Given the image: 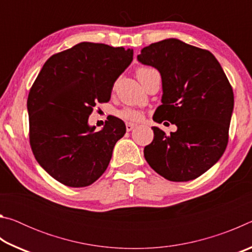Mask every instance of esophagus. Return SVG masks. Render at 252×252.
<instances>
[{
	"label": "esophagus",
	"instance_id": "34e87169",
	"mask_svg": "<svg viewBox=\"0 0 252 252\" xmlns=\"http://www.w3.org/2000/svg\"><path fill=\"white\" fill-rule=\"evenodd\" d=\"M126 131H131V130H133L134 125H133V123H126Z\"/></svg>",
	"mask_w": 252,
	"mask_h": 252
}]
</instances>
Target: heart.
<instances>
[{"label":"heart","instance_id":"b5f03b06","mask_svg":"<svg viewBox=\"0 0 252 252\" xmlns=\"http://www.w3.org/2000/svg\"><path fill=\"white\" fill-rule=\"evenodd\" d=\"M151 70H153V69H151V67L141 66V67H139L138 71H136V75H138V78H139L140 75L147 73V72L151 71ZM118 117L123 119V120H126V121L136 122V121L142 120L143 113L141 112V111L133 109V108H125V109L119 111Z\"/></svg>","mask_w":252,"mask_h":252}]
</instances>
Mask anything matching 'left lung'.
<instances>
[{
  "label": "left lung",
  "mask_w": 252,
  "mask_h": 252,
  "mask_svg": "<svg viewBox=\"0 0 252 252\" xmlns=\"http://www.w3.org/2000/svg\"><path fill=\"white\" fill-rule=\"evenodd\" d=\"M136 59L161 74L162 104L153 120L177 126L168 135L152 126L155 138L144 148V158L170 181L193 180L227 148L234 104L231 85L215 55L178 39L146 46Z\"/></svg>",
  "instance_id": "left-lung-1"
}]
</instances>
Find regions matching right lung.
I'll return each instance as SVG.
<instances>
[{
  "label": "right lung",
  "mask_w": 252,
  "mask_h": 252,
  "mask_svg": "<svg viewBox=\"0 0 252 252\" xmlns=\"http://www.w3.org/2000/svg\"><path fill=\"white\" fill-rule=\"evenodd\" d=\"M132 60V49L81 42L44 63L28 97L30 144L57 181L87 187L108 168L126 125L111 117L94 131L89 116L97 102L110 101L114 82Z\"/></svg>",
  "instance_id": "add662e5"
}]
</instances>
